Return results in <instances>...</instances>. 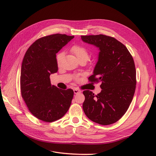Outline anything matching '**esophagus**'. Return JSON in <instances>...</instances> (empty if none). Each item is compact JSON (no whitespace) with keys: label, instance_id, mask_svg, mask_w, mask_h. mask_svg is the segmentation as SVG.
<instances>
[{"label":"esophagus","instance_id":"34e87169","mask_svg":"<svg viewBox=\"0 0 156 156\" xmlns=\"http://www.w3.org/2000/svg\"><path fill=\"white\" fill-rule=\"evenodd\" d=\"M73 92H74V94H79V93H81V90L77 89V88H75V89L73 90Z\"/></svg>","mask_w":156,"mask_h":156}]
</instances>
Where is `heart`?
Segmentation results:
<instances>
[{
	"mask_svg": "<svg viewBox=\"0 0 156 156\" xmlns=\"http://www.w3.org/2000/svg\"><path fill=\"white\" fill-rule=\"evenodd\" d=\"M70 52L73 55L75 56V57L77 58L78 61L85 60L87 62L88 59V57H89L88 52L83 46L74 45L70 49ZM63 55H64L63 53H60L57 55V56H56V61H57L58 64L60 62V60L62 58Z\"/></svg>",
	"mask_w": 156,
	"mask_h": 156,
	"instance_id": "obj_1",
	"label": "heart"
}]
</instances>
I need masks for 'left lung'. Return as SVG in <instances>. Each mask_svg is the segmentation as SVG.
<instances>
[{
	"mask_svg": "<svg viewBox=\"0 0 156 156\" xmlns=\"http://www.w3.org/2000/svg\"><path fill=\"white\" fill-rule=\"evenodd\" d=\"M81 40L98 48V62L88 79L101 82V88L96 96L90 90L83 91V111L99 124L115 123L125 114L134 96L136 70L133 57L126 47L112 37L81 36Z\"/></svg>",
	"mask_w": 156,
	"mask_h": 156,
	"instance_id": "1",
	"label": "left lung"
}]
</instances>
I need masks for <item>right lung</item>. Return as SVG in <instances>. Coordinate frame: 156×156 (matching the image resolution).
Here are the masks:
<instances>
[{
    "mask_svg": "<svg viewBox=\"0 0 156 156\" xmlns=\"http://www.w3.org/2000/svg\"><path fill=\"white\" fill-rule=\"evenodd\" d=\"M73 37L61 34L41 37L30 46L23 58L21 95L30 112L41 120L51 122L61 119L72 103L73 90L52 85L49 77L58 71L56 54Z\"/></svg>",
    "mask_w": 156,
    "mask_h": 156,
    "instance_id": "right-lung-1",
    "label": "right lung"
}]
</instances>
